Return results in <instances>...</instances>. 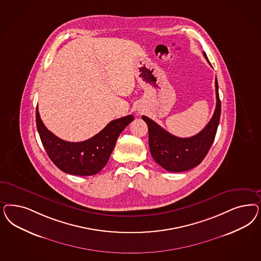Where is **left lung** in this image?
Returning <instances> with one entry per match:
<instances>
[{"mask_svg":"<svg viewBox=\"0 0 261 261\" xmlns=\"http://www.w3.org/2000/svg\"><path fill=\"white\" fill-rule=\"evenodd\" d=\"M203 56L211 64L205 53ZM215 90L216 108L214 114L204 128L192 137L180 138L171 135L150 118L142 116L148 125L151 156L162 168L169 172H185L198 166L205 158L214 141L221 115L217 79H215Z\"/></svg>","mask_w":261,"mask_h":261,"instance_id":"1","label":"left lung"}]
</instances>
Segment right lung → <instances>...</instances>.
Masks as SVG:
<instances>
[{"label":"right lung","instance_id":"obj_1","mask_svg":"<svg viewBox=\"0 0 261 261\" xmlns=\"http://www.w3.org/2000/svg\"><path fill=\"white\" fill-rule=\"evenodd\" d=\"M134 119V115L119 118L111 121L90 139L68 142L51 134L45 126L36 107V126L45 151L58 168L76 176H92L99 173L110 160L119 135Z\"/></svg>","mask_w":261,"mask_h":261}]
</instances>
